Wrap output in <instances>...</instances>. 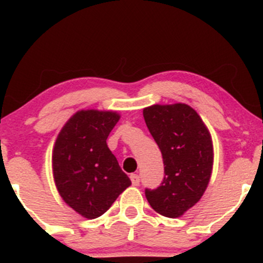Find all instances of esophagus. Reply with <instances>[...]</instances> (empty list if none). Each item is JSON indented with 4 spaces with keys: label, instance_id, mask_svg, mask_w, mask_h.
<instances>
[{
    "label": "esophagus",
    "instance_id": "obj_1",
    "mask_svg": "<svg viewBox=\"0 0 263 263\" xmlns=\"http://www.w3.org/2000/svg\"><path fill=\"white\" fill-rule=\"evenodd\" d=\"M131 182L134 185H140V176L139 174H131Z\"/></svg>",
    "mask_w": 263,
    "mask_h": 263
}]
</instances>
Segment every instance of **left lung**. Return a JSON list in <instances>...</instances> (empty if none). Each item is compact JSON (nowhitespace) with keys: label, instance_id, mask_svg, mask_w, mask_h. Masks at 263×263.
Returning <instances> with one entry per match:
<instances>
[{"label":"left lung","instance_id":"left-lung-1","mask_svg":"<svg viewBox=\"0 0 263 263\" xmlns=\"http://www.w3.org/2000/svg\"><path fill=\"white\" fill-rule=\"evenodd\" d=\"M144 118L164 163L163 182L145 196L156 213L178 217L200 201L210 181L211 136L197 112L182 103L151 105Z\"/></svg>","mask_w":263,"mask_h":263}]
</instances>
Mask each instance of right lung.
<instances>
[{
    "mask_svg": "<svg viewBox=\"0 0 263 263\" xmlns=\"http://www.w3.org/2000/svg\"><path fill=\"white\" fill-rule=\"evenodd\" d=\"M119 116L80 110L68 119L53 148V174L61 197L86 219L103 215L131 185L107 145Z\"/></svg>",
    "mask_w": 263,
    "mask_h": 263,
    "instance_id": "right-lung-1",
    "label": "right lung"
}]
</instances>
